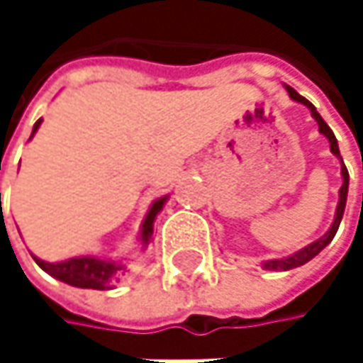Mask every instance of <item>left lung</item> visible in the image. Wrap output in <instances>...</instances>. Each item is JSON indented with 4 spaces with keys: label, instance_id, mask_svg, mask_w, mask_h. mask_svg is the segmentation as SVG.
<instances>
[{
    "label": "left lung",
    "instance_id": "1",
    "mask_svg": "<svg viewBox=\"0 0 363 363\" xmlns=\"http://www.w3.org/2000/svg\"><path fill=\"white\" fill-rule=\"evenodd\" d=\"M286 90H288V94H290V99L292 101H296V103H301V105H305L307 109L311 111V117L318 121V125H320V132L324 134L328 138V143H330V151L340 160V164H342V157H340V151H338V143H336V136H334V132L330 130V125H328L326 121L322 119V115L318 113V109L305 99V96H301L294 88H290V86H286ZM340 174H342V186H340V191H338V206H336V214H334V223L330 225V229L326 231V235H322L320 240H315L313 244H309V246H305L303 250H298V252L290 254V256H286V258H275V260H267L262 267L264 269H269V271H290V269H296V267H301V264H305V262H309L311 258H315L318 254L322 252L324 248H326L328 244L334 240V235H336V231H338V225H340V220H342V214H345V206H347V191H349V172H347V168H345V164L340 166Z\"/></svg>",
    "mask_w": 363,
    "mask_h": 363
}]
</instances>
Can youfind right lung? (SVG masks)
Returning a JSON list of instances; mask_svg holds the SVG:
<instances>
[{
    "instance_id": "1",
    "label": "right lung",
    "mask_w": 363,
    "mask_h": 363,
    "mask_svg": "<svg viewBox=\"0 0 363 363\" xmlns=\"http://www.w3.org/2000/svg\"><path fill=\"white\" fill-rule=\"evenodd\" d=\"M41 119H37L35 125H33V134L37 132ZM31 134V136H33ZM1 197V195H0ZM168 197H160L157 201H153V206L149 208L147 212V218L143 223V229H140V235L138 240L147 246L151 235H153V223H155V216L162 212L164 203H166ZM37 264L50 273L52 277L69 284V286H75V288H90V290H111L117 281H119V275L121 271L125 269L123 264L119 262H113V260H101V258H94V256H75V258H69V260H60V262H45L41 258L33 256Z\"/></svg>"
}]
</instances>
